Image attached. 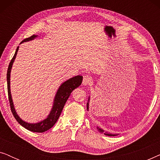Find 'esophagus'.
Returning <instances> with one entry per match:
<instances>
[{
  "instance_id": "1",
  "label": "esophagus",
  "mask_w": 160,
  "mask_h": 160,
  "mask_svg": "<svg viewBox=\"0 0 160 160\" xmlns=\"http://www.w3.org/2000/svg\"><path fill=\"white\" fill-rule=\"evenodd\" d=\"M91 83V77L88 75H85L83 77V81H82V84L84 85V86H87V85H89Z\"/></svg>"
}]
</instances>
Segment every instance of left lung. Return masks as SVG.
Masks as SVG:
<instances>
[{
  "label": "left lung",
  "instance_id": "1",
  "mask_svg": "<svg viewBox=\"0 0 160 160\" xmlns=\"http://www.w3.org/2000/svg\"><path fill=\"white\" fill-rule=\"evenodd\" d=\"M89 99H90V97H89L88 102H87V111H89ZM97 129L100 131V132H104V135H108V136H116V135H117V134H111V133H108V132H104L103 130H102L101 128H98V127H97Z\"/></svg>",
  "mask_w": 160,
  "mask_h": 160
}]
</instances>
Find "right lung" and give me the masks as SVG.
I'll return each mask as SVG.
<instances>
[{"label":"right lung","instance_id":"1","mask_svg":"<svg viewBox=\"0 0 160 160\" xmlns=\"http://www.w3.org/2000/svg\"><path fill=\"white\" fill-rule=\"evenodd\" d=\"M38 36L36 35H33V36L29 37V38L24 39L22 41V43L27 42V41L33 40L35 38ZM19 50V47L17 48L16 52L13 58L11 60L8 65V71H7V75H6V78H7V88H8V100H9L10 107L12 112L14 115V117L17 122H19V124L24 127L27 130L32 131V132H43L45 131L49 130L54 125L58 119L60 117L62 112L63 107H64L65 102H66L67 100L68 99L70 95L72 92V91L78 87H79L81 84H82L83 77L82 76H76L73 78H71L70 79H68L63 82L62 84L59 87L58 92H57L55 97H54L53 106L51 111H50L49 114L48 115L47 119L42 120L41 122H37V123H28L23 121L20 117L17 114L16 111H15L14 103H13V100L12 98V94H11V89H10V75H11V71H12V68L13 62L16 58L17 52Z\"/></svg>","mask_w":160,"mask_h":160}]
</instances>
